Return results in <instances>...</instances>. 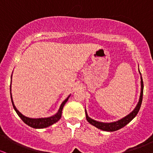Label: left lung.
<instances>
[{
  "instance_id": "1",
  "label": "left lung",
  "mask_w": 153,
  "mask_h": 153,
  "mask_svg": "<svg viewBox=\"0 0 153 153\" xmlns=\"http://www.w3.org/2000/svg\"><path fill=\"white\" fill-rule=\"evenodd\" d=\"M138 71H139V73L141 75V94H140V98L139 101H138V104H137L136 106H135V109L132 111L129 114H128L127 115L122 118L121 119L118 120V121H114V122H110V123H104V122H100V121H97L95 120L92 119L91 118H89L87 115V112L85 109V112H86V118L88 122L90 124L93 125L94 126L97 127L98 129H101V130L104 131H107V132H114V131L118 130V129H121L122 127L126 126V124H129L135 116L138 114V111H139L140 108H141V103H142V98H143V79L142 77H141V74L140 72L139 68H138Z\"/></svg>"
}]
</instances>
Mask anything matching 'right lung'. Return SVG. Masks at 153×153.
Wrapping results in <instances>:
<instances>
[{"mask_svg":"<svg viewBox=\"0 0 153 153\" xmlns=\"http://www.w3.org/2000/svg\"><path fill=\"white\" fill-rule=\"evenodd\" d=\"M11 79H12V77H11ZM11 84H12V80H11ZM10 95H11V100H12V104L13 106L14 109L15 110V112H17V114L18 115V116L21 118L23 121L26 124H27L28 126H31L32 128H35V129H43V128L48 127V126H51L55 123H56L57 121H59L61 118V114H62V110L63 107H64L65 104L67 103V101L69 99V98L70 97V95L64 100L62 102V104H61L59 109H58V112L56 114H55L54 115L50 117H48V118H28V117H26L25 115H24L23 114H21L19 111L17 109V108L15 107V104H14L13 100H12V92H11V84H10Z\"/></svg>","mask_w":153,"mask_h":153,"instance_id":"right-lung-1","label":"right lung"}]
</instances>
